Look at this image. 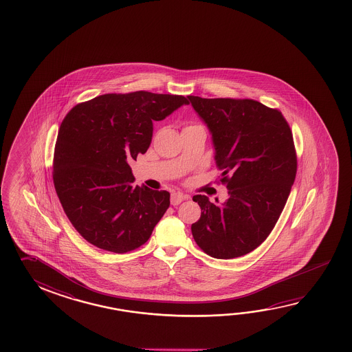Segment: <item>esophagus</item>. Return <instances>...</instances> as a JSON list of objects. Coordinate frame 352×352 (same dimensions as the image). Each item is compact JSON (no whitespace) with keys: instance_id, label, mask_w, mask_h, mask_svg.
Returning a JSON list of instances; mask_svg holds the SVG:
<instances>
[{"instance_id":"34e87169","label":"esophagus","mask_w":352,"mask_h":352,"mask_svg":"<svg viewBox=\"0 0 352 352\" xmlns=\"http://www.w3.org/2000/svg\"><path fill=\"white\" fill-rule=\"evenodd\" d=\"M186 198V195H183L182 192H173L172 197H170V203H172V206H178Z\"/></svg>"}]
</instances>
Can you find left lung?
Returning <instances> with one entry per match:
<instances>
[{
    "label": "left lung",
    "instance_id": "left-lung-1",
    "mask_svg": "<svg viewBox=\"0 0 352 352\" xmlns=\"http://www.w3.org/2000/svg\"><path fill=\"white\" fill-rule=\"evenodd\" d=\"M188 100L212 134L229 195L221 204L192 197L201 209L192 238L212 258H239L269 236L289 198L296 175L292 131L281 112L256 100Z\"/></svg>",
    "mask_w": 352,
    "mask_h": 352
}]
</instances>
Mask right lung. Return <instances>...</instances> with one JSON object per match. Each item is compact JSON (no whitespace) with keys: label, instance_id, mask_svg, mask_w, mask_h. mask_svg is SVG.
Segmentation results:
<instances>
[{"label":"right lung","instance_id":"1","mask_svg":"<svg viewBox=\"0 0 352 352\" xmlns=\"http://www.w3.org/2000/svg\"><path fill=\"white\" fill-rule=\"evenodd\" d=\"M188 103L183 96L138 91L103 94L68 112L54 146V188L88 243L123 254L151 238L170 194L133 186L129 162L151 146L153 122Z\"/></svg>","mask_w":352,"mask_h":352}]
</instances>
